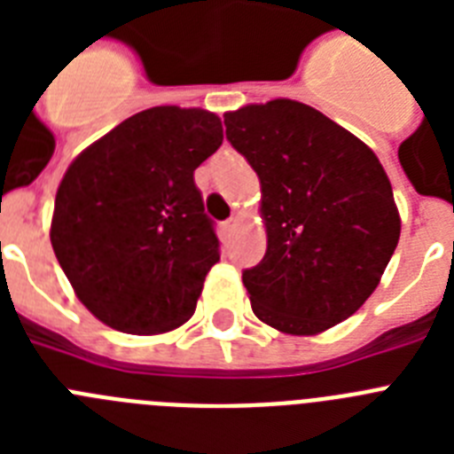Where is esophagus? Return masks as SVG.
<instances>
[{
    "label": "esophagus",
    "instance_id": "34e87169",
    "mask_svg": "<svg viewBox=\"0 0 454 454\" xmlns=\"http://www.w3.org/2000/svg\"><path fill=\"white\" fill-rule=\"evenodd\" d=\"M236 224H239V218H236V215H231V218L224 220V223L220 224V227H223V234H224V236H230L231 231L236 230Z\"/></svg>",
    "mask_w": 454,
    "mask_h": 454
}]
</instances>
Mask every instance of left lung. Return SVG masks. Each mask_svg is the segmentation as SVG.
<instances>
[{"instance_id":"1","label":"left lung","mask_w":454,"mask_h":454,"mask_svg":"<svg viewBox=\"0 0 454 454\" xmlns=\"http://www.w3.org/2000/svg\"><path fill=\"white\" fill-rule=\"evenodd\" d=\"M224 127L262 182L268 247L243 270L254 316L300 336L350 318L400 239L382 163L334 120L293 99L224 114Z\"/></svg>"}]
</instances>
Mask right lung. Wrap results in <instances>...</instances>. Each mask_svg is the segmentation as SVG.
<instances>
[{
  "label": "right lung",
  "instance_id": "right-lung-1",
  "mask_svg": "<svg viewBox=\"0 0 454 454\" xmlns=\"http://www.w3.org/2000/svg\"><path fill=\"white\" fill-rule=\"evenodd\" d=\"M220 145L215 114L154 106L72 161L56 191L50 239L95 318L127 334H161L191 318L220 259L192 172Z\"/></svg>",
  "mask_w": 454,
  "mask_h": 454
}]
</instances>
